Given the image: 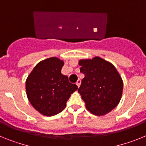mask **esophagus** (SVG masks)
<instances>
[{"mask_svg":"<svg viewBox=\"0 0 146 146\" xmlns=\"http://www.w3.org/2000/svg\"><path fill=\"white\" fill-rule=\"evenodd\" d=\"M80 84H81V80H78L77 81V82H76V85L77 86V87L79 88L80 86Z\"/></svg>","mask_w":146,"mask_h":146,"instance_id":"1","label":"esophagus"}]
</instances>
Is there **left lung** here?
<instances>
[{"mask_svg":"<svg viewBox=\"0 0 146 146\" xmlns=\"http://www.w3.org/2000/svg\"><path fill=\"white\" fill-rule=\"evenodd\" d=\"M80 72L85 74L78 93L92 114L102 116L119 104L123 82L116 68L100 57L79 60Z\"/></svg>","mask_w":146,"mask_h":146,"instance_id":"obj_1","label":"left lung"}]
</instances>
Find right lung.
I'll return each instance as SVG.
<instances>
[{
    "label": "right lung",
    "instance_id": "add662e5",
    "mask_svg": "<svg viewBox=\"0 0 146 146\" xmlns=\"http://www.w3.org/2000/svg\"><path fill=\"white\" fill-rule=\"evenodd\" d=\"M64 60L56 57L40 61L33 68L25 81L28 101L44 116H52L66 108L71 94L77 86L69 82L61 74Z\"/></svg>",
    "mask_w": 146,
    "mask_h": 146
}]
</instances>
